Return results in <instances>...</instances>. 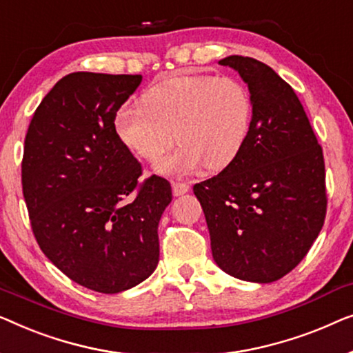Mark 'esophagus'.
I'll list each match as a JSON object with an SVG mask.
<instances>
[{"label": "esophagus", "mask_w": 353, "mask_h": 353, "mask_svg": "<svg viewBox=\"0 0 353 353\" xmlns=\"http://www.w3.org/2000/svg\"><path fill=\"white\" fill-rule=\"evenodd\" d=\"M190 190V185L185 182H172V193H174V196H181L183 193H187Z\"/></svg>", "instance_id": "obj_1"}]
</instances>
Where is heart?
<instances>
[{
    "instance_id": "b5f03b06",
    "label": "heart",
    "mask_w": 353,
    "mask_h": 353,
    "mask_svg": "<svg viewBox=\"0 0 353 353\" xmlns=\"http://www.w3.org/2000/svg\"><path fill=\"white\" fill-rule=\"evenodd\" d=\"M252 97L232 77H177L152 88L143 107L121 105L115 132L123 145L143 161L157 163L165 176L192 174L227 168L245 147L252 125Z\"/></svg>"
}]
</instances>
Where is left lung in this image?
Segmentation results:
<instances>
[{
  "instance_id": "8db88e82",
  "label": "left lung",
  "mask_w": 353,
  "mask_h": 353,
  "mask_svg": "<svg viewBox=\"0 0 353 353\" xmlns=\"http://www.w3.org/2000/svg\"><path fill=\"white\" fill-rule=\"evenodd\" d=\"M252 97L248 141L219 174L193 187L216 264L238 280L272 283L304 259L326 214L323 152L296 92L269 65L228 56Z\"/></svg>"
}]
</instances>
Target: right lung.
Masks as SVG:
<instances>
[{
  "mask_svg": "<svg viewBox=\"0 0 353 353\" xmlns=\"http://www.w3.org/2000/svg\"><path fill=\"white\" fill-rule=\"evenodd\" d=\"M141 81V75L70 73L44 96L26 136L22 188L34 238L70 280L103 294L153 274L158 224L172 200L166 179L152 176L139 185L141 163L113 125Z\"/></svg>",
  "mask_w": 353,
  "mask_h": 353,
  "instance_id": "1",
  "label": "right lung"
}]
</instances>
